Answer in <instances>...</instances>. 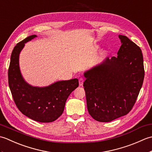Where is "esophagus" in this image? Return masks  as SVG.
Segmentation results:
<instances>
[{"label":"esophagus","instance_id":"esophagus-1","mask_svg":"<svg viewBox=\"0 0 152 152\" xmlns=\"http://www.w3.org/2000/svg\"><path fill=\"white\" fill-rule=\"evenodd\" d=\"M83 82H84V80H83V78H81L80 80H79V85L80 86H83Z\"/></svg>","mask_w":152,"mask_h":152}]
</instances>
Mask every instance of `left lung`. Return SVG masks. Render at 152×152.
Listing matches in <instances>:
<instances>
[{
    "label": "left lung",
    "mask_w": 152,
    "mask_h": 152,
    "mask_svg": "<svg viewBox=\"0 0 152 152\" xmlns=\"http://www.w3.org/2000/svg\"><path fill=\"white\" fill-rule=\"evenodd\" d=\"M117 57H106L83 72L87 107L91 117L110 122L127 114L134 106L144 78L143 56L136 44L124 35Z\"/></svg>",
    "instance_id": "1"
}]
</instances>
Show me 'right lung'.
Instances as JSON below:
<instances>
[{
	"label": "right lung",
	"mask_w": 152,
	"mask_h": 152,
	"mask_svg": "<svg viewBox=\"0 0 152 152\" xmlns=\"http://www.w3.org/2000/svg\"><path fill=\"white\" fill-rule=\"evenodd\" d=\"M37 37L36 34L31 35L14 47L8 69V83L15 104L22 114L36 121L50 123L63 114L66 99L79 83L78 79L74 78L38 87L25 81L19 67V55L25 44Z\"/></svg>",
	"instance_id": "obj_1"
}]
</instances>
